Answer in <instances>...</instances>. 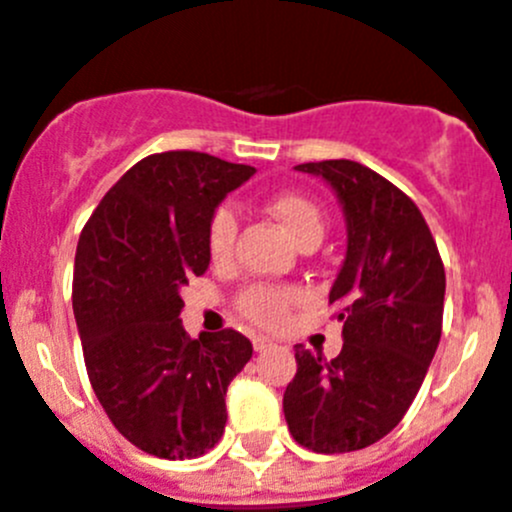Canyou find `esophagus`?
Here are the masks:
<instances>
[{
  "label": "esophagus",
  "instance_id": "esophagus-1",
  "mask_svg": "<svg viewBox=\"0 0 512 512\" xmlns=\"http://www.w3.org/2000/svg\"><path fill=\"white\" fill-rule=\"evenodd\" d=\"M253 348H256V351H266V348H271V341L269 338H264V336H253Z\"/></svg>",
  "mask_w": 512,
  "mask_h": 512
}]
</instances>
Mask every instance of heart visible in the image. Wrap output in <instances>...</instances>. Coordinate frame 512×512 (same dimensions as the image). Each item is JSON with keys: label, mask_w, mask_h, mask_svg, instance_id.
<instances>
[{"label": "heart", "mask_w": 512, "mask_h": 512, "mask_svg": "<svg viewBox=\"0 0 512 512\" xmlns=\"http://www.w3.org/2000/svg\"><path fill=\"white\" fill-rule=\"evenodd\" d=\"M271 215L284 225L297 246H305L310 241H323L325 223L318 205L297 192H282L269 202ZM235 233H238V215L230 205H220L212 212L207 223V251L212 261H228L233 253ZM300 292L292 287H279V284H251L238 295L235 307L243 318L251 320L261 328H279L287 320L289 307L295 305Z\"/></svg>", "instance_id": "b5f03b06"}]
</instances>
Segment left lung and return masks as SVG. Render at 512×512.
I'll return each instance as SVG.
<instances>
[{
	"instance_id": "1",
	"label": "left lung",
	"mask_w": 512,
	"mask_h": 512,
	"mask_svg": "<svg viewBox=\"0 0 512 512\" xmlns=\"http://www.w3.org/2000/svg\"><path fill=\"white\" fill-rule=\"evenodd\" d=\"M333 187L346 215V259L330 305L343 320L336 359L295 346L284 418L300 446L346 454L377 443L413 405L441 341L446 271L425 217L369 166L300 164Z\"/></svg>"
}]
</instances>
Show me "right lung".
<instances>
[{"instance_id": "1", "label": "right lung", "mask_w": 512, "mask_h": 512, "mask_svg": "<svg viewBox=\"0 0 512 512\" xmlns=\"http://www.w3.org/2000/svg\"><path fill=\"white\" fill-rule=\"evenodd\" d=\"M200 151L146 156L84 225L74 318L92 390L117 431L158 459H194L225 431V392L253 346L225 328L189 338L179 289L210 266L207 223L253 176Z\"/></svg>"}]
</instances>
